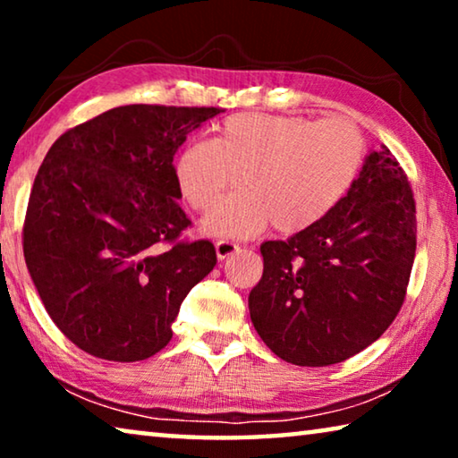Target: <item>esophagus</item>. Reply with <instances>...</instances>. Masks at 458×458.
<instances>
[{
    "instance_id": "1",
    "label": "esophagus",
    "mask_w": 458,
    "mask_h": 458,
    "mask_svg": "<svg viewBox=\"0 0 458 458\" xmlns=\"http://www.w3.org/2000/svg\"><path fill=\"white\" fill-rule=\"evenodd\" d=\"M234 252H238V244L232 242V240H218V242H216V257L220 260L232 257Z\"/></svg>"
}]
</instances>
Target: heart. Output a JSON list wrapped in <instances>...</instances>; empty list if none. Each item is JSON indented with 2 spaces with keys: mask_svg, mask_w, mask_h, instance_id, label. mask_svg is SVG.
<instances>
[{
  "mask_svg": "<svg viewBox=\"0 0 458 458\" xmlns=\"http://www.w3.org/2000/svg\"><path fill=\"white\" fill-rule=\"evenodd\" d=\"M366 139L344 117L315 121L299 114H234L216 139L183 147L175 180L183 199L216 236H250L273 222L283 234H297L321 222L358 180Z\"/></svg>",
  "mask_w": 458,
  "mask_h": 458,
  "instance_id": "1",
  "label": "heart"
}]
</instances>
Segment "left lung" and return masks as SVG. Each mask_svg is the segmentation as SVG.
<instances>
[{"instance_id": "left-lung-1", "label": "left lung", "mask_w": 458, "mask_h": 458, "mask_svg": "<svg viewBox=\"0 0 458 458\" xmlns=\"http://www.w3.org/2000/svg\"><path fill=\"white\" fill-rule=\"evenodd\" d=\"M248 307L260 339L294 366L350 360L390 327L416 254V201L386 145L321 222L260 246Z\"/></svg>"}]
</instances>
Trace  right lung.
Listing matches in <instances>:
<instances>
[{"instance_id":"right-lung-1","label":"right lung","mask_w":458,"mask_h":458,"mask_svg":"<svg viewBox=\"0 0 458 458\" xmlns=\"http://www.w3.org/2000/svg\"><path fill=\"white\" fill-rule=\"evenodd\" d=\"M216 106L127 105L62 133L30 193L24 259L76 347L139 361L169 344L185 294L216 267L210 240H182L174 155Z\"/></svg>"}]
</instances>
